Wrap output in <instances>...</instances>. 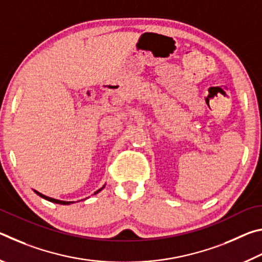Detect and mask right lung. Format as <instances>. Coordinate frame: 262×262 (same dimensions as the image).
Returning <instances> with one entry per match:
<instances>
[{
    "instance_id": "obj_1",
    "label": "right lung",
    "mask_w": 262,
    "mask_h": 262,
    "mask_svg": "<svg viewBox=\"0 0 262 262\" xmlns=\"http://www.w3.org/2000/svg\"><path fill=\"white\" fill-rule=\"evenodd\" d=\"M104 188V187H103ZM103 188H100V189H98L97 190V192L95 193V194H97L99 192V190H101ZM37 193L39 196H41V198H43V199H46V200H48V201H51V202H54V203H59V205H70V203L72 202H67V201H60V200H55V199H52V198H48V196H46V195H43V194H40V193H38V192H35Z\"/></svg>"
}]
</instances>
